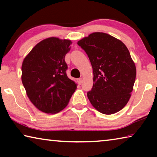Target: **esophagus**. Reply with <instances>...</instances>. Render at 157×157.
<instances>
[{
  "label": "esophagus",
  "mask_w": 157,
  "mask_h": 157,
  "mask_svg": "<svg viewBox=\"0 0 157 157\" xmlns=\"http://www.w3.org/2000/svg\"><path fill=\"white\" fill-rule=\"evenodd\" d=\"M78 84H82V78H79V79H78Z\"/></svg>",
  "instance_id": "1"
}]
</instances>
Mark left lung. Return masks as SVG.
<instances>
[{
    "instance_id": "1",
    "label": "left lung",
    "mask_w": 157,
    "mask_h": 157,
    "mask_svg": "<svg viewBox=\"0 0 157 157\" xmlns=\"http://www.w3.org/2000/svg\"><path fill=\"white\" fill-rule=\"evenodd\" d=\"M88 55L94 85L87 93L90 102L100 113L110 115L128 102L136 75L128 49L119 39L104 33H94L78 41Z\"/></svg>"
}]
</instances>
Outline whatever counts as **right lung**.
<instances>
[{
	"label": "right lung",
	"mask_w": 157,
	"mask_h": 157,
	"mask_svg": "<svg viewBox=\"0 0 157 157\" xmlns=\"http://www.w3.org/2000/svg\"><path fill=\"white\" fill-rule=\"evenodd\" d=\"M72 41L57 37L45 39L34 46L23 61L21 80L31 102L42 112L63 110L77 89L68 78L65 62Z\"/></svg>",
	"instance_id": "1"
}]
</instances>
